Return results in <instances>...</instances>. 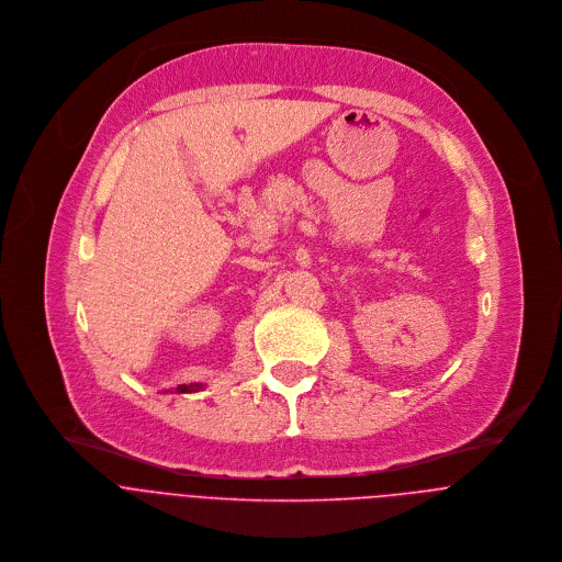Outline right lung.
<instances>
[{
	"instance_id": "obj_1",
	"label": "right lung",
	"mask_w": 562,
	"mask_h": 562,
	"mask_svg": "<svg viewBox=\"0 0 562 562\" xmlns=\"http://www.w3.org/2000/svg\"><path fill=\"white\" fill-rule=\"evenodd\" d=\"M200 389H204V384L191 382V384H180V386H178V393H191V391H200Z\"/></svg>"
}]
</instances>
